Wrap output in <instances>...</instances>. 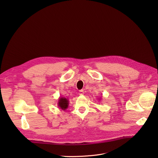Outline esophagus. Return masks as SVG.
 I'll return each instance as SVG.
<instances>
[{
    "instance_id": "34e87169",
    "label": "esophagus",
    "mask_w": 158,
    "mask_h": 158,
    "mask_svg": "<svg viewBox=\"0 0 158 158\" xmlns=\"http://www.w3.org/2000/svg\"><path fill=\"white\" fill-rule=\"evenodd\" d=\"M79 94V95H83L84 94V91H83V90H80Z\"/></svg>"
}]
</instances>
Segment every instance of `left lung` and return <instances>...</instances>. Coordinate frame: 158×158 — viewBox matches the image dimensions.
Wrapping results in <instances>:
<instances>
[{"label": "left lung", "mask_w": 158, "mask_h": 158, "mask_svg": "<svg viewBox=\"0 0 158 158\" xmlns=\"http://www.w3.org/2000/svg\"><path fill=\"white\" fill-rule=\"evenodd\" d=\"M99 101H101V98H100V99H99Z\"/></svg>", "instance_id": "obj_1"}]
</instances>
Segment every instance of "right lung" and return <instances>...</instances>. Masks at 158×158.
<instances>
[{
    "label": "right lung",
    "mask_w": 158,
    "mask_h": 158,
    "mask_svg": "<svg viewBox=\"0 0 158 158\" xmlns=\"http://www.w3.org/2000/svg\"><path fill=\"white\" fill-rule=\"evenodd\" d=\"M69 103V100L67 98L64 97H60L58 100L57 106L60 109L65 110V109H67V107H68Z\"/></svg>",
    "instance_id": "add662e5"
}]
</instances>
